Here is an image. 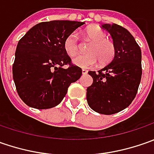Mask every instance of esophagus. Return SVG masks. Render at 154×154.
<instances>
[{
  "instance_id": "obj_1",
  "label": "esophagus",
  "mask_w": 154,
  "mask_h": 154,
  "mask_svg": "<svg viewBox=\"0 0 154 154\" xmlns=\"http://www.w3.org/2000/svg\"><path fill=\"white\" fill-rule=\"evenodd\" d=\"M81 72H82V74H87V70H86V69H84V68H83V69L81 70Z\"/></svg>"
}]
</instances>
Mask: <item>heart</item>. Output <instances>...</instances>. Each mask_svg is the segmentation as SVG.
<instances>
[{"instance_id":"1","label":"heart","mask_w":154,"mask_h":154,"mask_svg":"<svg viewBox=\"0 0 154 154\" xmlns=\"http://www.w3.org/2000/svg\"><path fill=\"white\" fill-rule=\"evenodd\" d=\"M85 36L92 41L86 55H78L73 62L80 68H91L99 61L100 64L109 62L115 56V45L106 39V34L100 27L91 26L85 30ZM64 51L69 56H74L78 51V38L75 33L68 36L64 41Z\"/></svg>"}]
</instances>
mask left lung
<instances>
[{"label": "left lung", "instance_id": "8db88e82", "mask_svg": "<svg viewBox=\"0 0 154 154\" xmlns=\"http://www.w3.org/2000/svg\"><path fill=\"white\" fill-rule=\"evenodd\" d=\"M115 45L113 60L98 72L89 71L92 86L86 89V100L94 111L111 115L132 103L141 79V51L131 33L116 24H103Z\"/></svg>", "mask_w": 154, "mask_h": 154}]
</instances>
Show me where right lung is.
Returning <instances> with one entry per match:
<instances>
[{
	"mask_svg": "<svg viewBox=\"0 0 154 154\" xmlns=\"http://www.w3.org/2000/svg\"><path fill=\"white\" fill-rule=\"evenodd\" d=\"M84 22L52 20L32 26L19 41L13 78L23 102L35 109H50L62 102L68 86L80 78L81 68L64 51L66 38ZM69 65L64 69V65Z\"/></svg>",
	"mask_w": 154,
	"mask_h": 154,
	"instance_id": "obj_1",
	"label": "right lung"
}]
</instances>
